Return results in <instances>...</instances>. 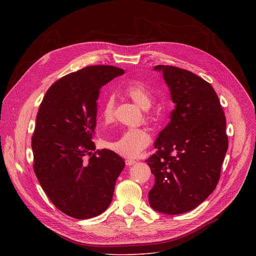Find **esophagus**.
Wrapping results in <instances>:
<instances>
[{
  "mask_svg": "<svg viewBox=\"0 0 256 256\" xmlns=\"http://www.w3.org/2000/svg\"><path fill=\"white\" fill-rule=\"evenodd\" d=\"M134 163H136L134 160H132V159H126V166H132V165H134Z\"/></svg>",
  "mask_w": 256,
  "mask_h": 256,
  "instance_id": "34e87169",
  "label": "esophagus"
}]
</instances>
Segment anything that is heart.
Wrapping results in <instances>:
<instances>
[{
  "label": "heart",
  "mask_w": 256,
  "mask_h": 256,
  "mask_svg": "<svg viewBox=\"0 0 256 256\" xmlns=\"http://www.w3.org/2000/svg\"><path fill=\"white\" fill-rule=\"evenodd\" d=\"M126 94L140 108L147 110L151 107L153 96L140 83H130L124 88ZM116 100L112 95L108 96L100 107V116L104 122H110L114 116ZM151 142L150 134L142 128H128L114 140L104 138L103 142L108 149L126 158H136L147 148Z\"/></svg>",
  "instance_id": "b5f03b06"
}]
</instances>
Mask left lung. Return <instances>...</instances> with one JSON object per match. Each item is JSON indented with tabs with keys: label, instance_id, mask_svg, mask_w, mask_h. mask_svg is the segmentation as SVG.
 <instances>
[{
	"label": "left lung",
	"instance_id": "obj_1",
	"mask_svg": "<svg viewBox=\"0 0 256 256\" xmlns=\"http://www.w3.org/2000/svg\"><path fill=\"white\" fill-rule=\"evenodd\" d=\"M175 108L160 132L156 154L146 162L155 176L149 192L151 208L167 214L190 212L216 188L227 149L226 118L206 81L172 66H156Z\"/></svg>",
	"mask_w": 256,
	"mask_h": 256
}]
</instances>
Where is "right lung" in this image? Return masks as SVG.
<instances>
[{
    "label": "right lung",
    "mask_w": 256,
    "mask_h": 256,
    "mask_svg": "<svg viewBox=\"0 0 256 256\" xmlns=\"http://www.w3.org/2000/svg\"><path fill=\"white\" fill-rule=\"evenodd\" d=\"M122 74L114 66L70 72L50 87L36 116L34 172L52 202L75 218H94L109 206L126 165L114 151H95L92 142L99 89Z\"/></svg>",
    "instance_id": "add662e5"
}]
</instances>
